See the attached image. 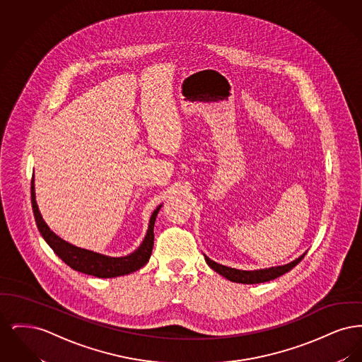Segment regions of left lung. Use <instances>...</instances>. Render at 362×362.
<instances>
[{
	"mask_svg": "<svg viewBox=\"0 0 362 362\" xmlns=\"http://www.w3.org/2000/svg\"><path fill=\"white\" fill-rule=\"evenodd\" d=\"M307 252H304L303 255H300L298 258L294 259L291 263L282 264V266H273V267H266V269H258V270H239V269H232L224 264H220L210 258H207L205 255V260L210 269H213L216 273H218L220 276H225L226 279L232 281V282H238V284H262V282H267L272 279H276L278 276L291 272L296 264L300 263V260L305 257Z\"/></svg>",
	"mask_w": 362,
	"mask_h": 362,
	"instance_id": "left-lung-1",
	"label": "left lung"
}]
</instances>
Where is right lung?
<instances>
[{
	"label": "right lung",
	"instance_id": "right-lung-1",
	"mask_svg": "<svg viewBox=\"0 0 362 362\" xmlns=\"http://www.w3.org/2000/svg\"><path fill=\"white\" fill-rule=\"evenodd\" d=\"M31 204L34 210L35 221L42 238L52 247V251L76 272L84 273L88 276H98V278H114V276H126V274L134 273L149 262L152 250H153V240H155L153 228H155L156 217L163 205H158L152 213L146 235L134 252L126 257H107L99 252H93L90 250L76 247L68 241L61 239L58 235L52 232L49 225L45 223L36 204L34 177L31 182Z\"/></svg>",
	"mask_w": 362,
	"mask_h": 362
}]
</instances>
